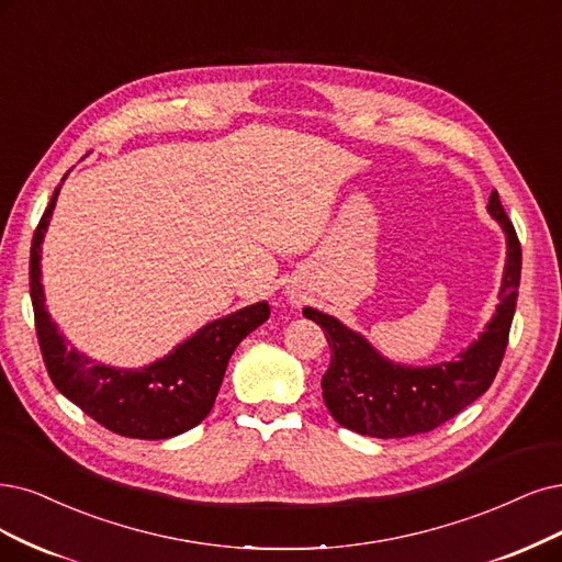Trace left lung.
<instances>
[{
	"mask_svg": "<svg viewBox=\"0 0 562 562\" xmlns=\"http://www.w3.org/2000/svg\"><path fill=\"white\" fill-rule=\"evenodd\" d=\"M486 207L507 236V261L497 294L501 303L480 340L461 351L459 359L428 368L393 363L336 317L303 307V317L324 328L330 347V366L322 378V391L328 412L340 426L382 440L428 432L456 417L493 384L516 310L521 243L495 190Z\"/></svg>",
	"mask_w": 562,
	"mask_h": 562,
	"instance_id": "8db88e82",
	"label": "left lung"
}]
</instances>
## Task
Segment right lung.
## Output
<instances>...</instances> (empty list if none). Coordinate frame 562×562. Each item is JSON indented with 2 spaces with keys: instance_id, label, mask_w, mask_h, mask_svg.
I'll return each instance as SVG.
<instances>
[{
  "instance_id": "obj_1",
  "label": "right lung",
  "mask_w": 562,
  "mask_h": 562,
  "mask_svg": "<svg viewBox=\"0 0 562 562\" xmlns=\"http://www.w3.org/2000/svg\"><path fill=\"white\" fill-rule=\"evenodd\" d=\"M59 187H55L46 213L36 226L30 252V294L36 338L55 389L97 424L124 438L166 440L194 428L213 409L234 349L268 319V303L247 305L205 324L164 359L136 370L103 366L80 355L76 347L67 345L57 324L50 319L44 305V284H41V243H44Z\"/></svg>"
}]
</instances>
